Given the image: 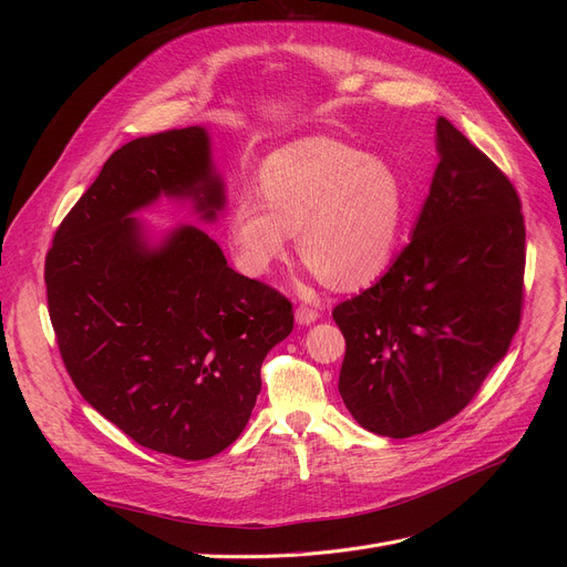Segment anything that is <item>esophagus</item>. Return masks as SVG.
<instances>
[{
    "mask_svg": "<svg viewBox=\"0 0 567 567\" xmlns=\"http://www.w3.org/2000/svg\"><path fill=\"white\" fill-rule=\"evenodd\" d=\"M317 317H319V312H317L315 308L306 306V303H301L299 308H296V321H299V323H303V326L312 323V321H315Z\"/></svg>",
    "mask_w": 567,
    "mask_h": 567,
    "instance_id": "esophagus-1",
    "label": "esophagus"
}]
</instances>
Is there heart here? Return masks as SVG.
Segmentation results:
<instances>
[{
    "mask_svg": "<svg viewBox=\"0 0 567 567\" xmlns=\"http://www.w3.org/2000/svg\"><path fill=\"white\" fill-rule=\"evenodd\" d=\"M259 178L261 193L244 190L229 218L248 274L282 259L299 229L303 261L338 289L372 282L393 259L406 195L389 165L340 140L308 137L268 156Z\"/></svg>",
    "mask_w": 567,
    "mask_h": 567,
    "instance_id": "b5f03b06",
    "label": "heart"
}]
</instances>
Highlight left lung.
<instances>
[{
	"label": "left lung",
	"mask_w": 567,
	"mask_h": 567,
	"mask_svg": "<svg viewBox=\"0 0 567 567\" xmlns=\"http://www.w3.org/2000/svg\"><path fill=\"white\" fill-rule=\"evenodd\" d=\"M436 165L411 241L333 308L347 340L340 395L361 427L430 432L481 391L519 329L526 227L508 176L439 116Z\"/></svg>",
	"instance_id": "left-lung-1"
}]
</instances>
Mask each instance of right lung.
Returning <instances> with one entry per match:
<instances>
[{
	"label": "right lung",
	"mask_w": 567,
	"mask_h": 567,
	"mask_svg": "<svg viewBox=\"0 0 567 567\" xmlns=\"http://www.w3.org/2000/svg\"><path fill=\"white\" fill-rule=\"evenodd\" d=\"M193 197L225 204L204 128L137 137L107 158L45 255L48 312L69 377L101 415L148 451L223 453L261 391V361L293 329L285 293L231 271L214 238L178 227L148 250L137 208Z\"/></svg>",
	"instance_id": "obj_1"
}]
</instances>
